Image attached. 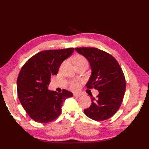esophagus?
I'll return each instance as SVG.
<instances>
[{
	"label": "esophagus",
	"mask_w": 149,
	"mask_h": 149,
	"mask_svg": "<svg viewBox=\"0 0 149 149\" xmlns=\"http://www.w3.org/2000/svg\"><path fill=\"white\" fill-rule=\"evenodd\" d=\"M81 95V93H74V97H79Z\"/></svg>",
	"instance_id": "esophagus-1"
}]
</instances>
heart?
Listing matches in <instances>:
<instances>
[{
	"label": "heart",
	"instance_id": "obj_1",
	"mask_svg": "<svg viewBox=\"0 0 149 149\" xmlns=\"http://www.w3.org/2000/svg\"><path fill=\"white\" fill-rule=\"evenodd\" d=\"M74 63L75 66L82 64H87L88 65V60L86 59L85 57L82 55H77L74 58ZM81 83L79 81H72L70 84V87L73 90H77L80 88Z\"/></svg>",
	"mask_w": 149,
	"mask_h": 149
}]
</instances>
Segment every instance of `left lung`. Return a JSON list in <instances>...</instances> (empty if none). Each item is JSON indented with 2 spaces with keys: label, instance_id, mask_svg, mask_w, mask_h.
Returning <instances> with one entry per match:
<instances>
[{
  "label": "left lung",
  "instance_id": "8db88e82",
  "mask_svg": "<svg viewBox=\"0 0 149 149\" xmlns=\"http://www.w3.org/2000/svg\"><path fill=\"white\" fill-rule=\"evenodd\" d=\"M75 50L89 61L91 76L87 88L99 91L90 107L84 110L88 117L102 121L113 116L121 106L125 91V79L118 61L109 54L93 47H80Z\"/></svg>",
  "mask_w": 149,
  "mask_h": 149
}]
</instances>
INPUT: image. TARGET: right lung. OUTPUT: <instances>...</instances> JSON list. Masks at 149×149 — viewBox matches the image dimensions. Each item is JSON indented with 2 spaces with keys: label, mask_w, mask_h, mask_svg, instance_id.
Segmentation results:
<instances>
[{
  "label": "right lung",
  "mask_w": 149,
  "mask_h": 149,
  "mask_svg": "<svg viewBox=\"0 0 149 149\" xmlns=\"http://www.w3.org/2000/svg\"><path fill=\"white\" fill-rule=\"evenodd\" d=\"M74 51V48L43 50L28 60L17 79V93L22 107L31 118L39 123L56 120L61 113L63 103L73 93L50 91V78L58 74L61 63Z\"/></svg>",
  "instance_id": "obj_1"
}]
</instances>
